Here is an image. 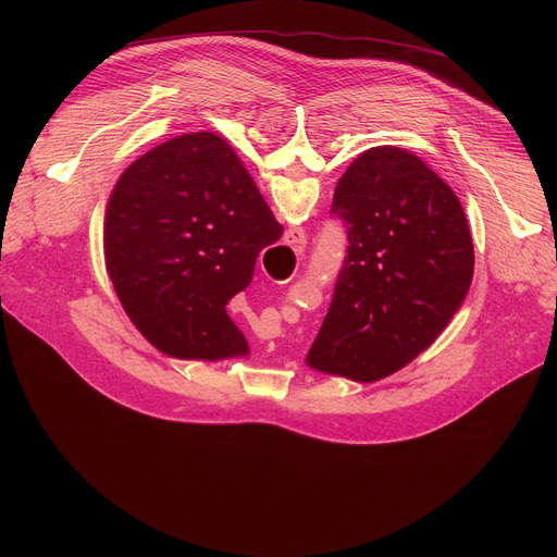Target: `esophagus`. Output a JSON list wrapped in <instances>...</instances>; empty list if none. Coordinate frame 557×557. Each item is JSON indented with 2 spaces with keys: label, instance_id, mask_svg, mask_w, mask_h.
Instances as JSON below:
<instances>
[{
  "label": "esophagus",
  "instance_id": "34e87169",
  "mask_svg": "<svg viewBox=\"0 0 557 557\" xmlns=\"http://www.w3.org/2000/svg\"><path fill=\"white\" fill-rule=\"evenodd\" d=\"M286 245H290L293 251L299 253V251L304 249V245H306V233H304V228H297V226L288 228V231H286Z\"/></svg>",
  "mask_w": 557,
  "mask_h": 557
}]
</instances>
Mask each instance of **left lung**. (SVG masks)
<instances>
[{
    "label": "left lung",
    "mask_w": 557,
    "mask_h": 557,
    "mask_svg": "<svg viewBox=\"0 0 557 557\" xmlns=\"http://www.w3.org/2000/svg\"><path fill=\"white\" fill-rule=\"evenodd\" d=\"M331 213L348 251L306 363L379 381L430 348L460 308L473 277L469 224L451 187L392 145L355 158Z\"/></svg>",
    "instance_id": "1"
}]
</instances>
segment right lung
<instances>
[{
	"label": "right lung",
	"instance_id": "right-lung-1",
	"mask_svg": "<svg viewBox=\"0 0 557 557\" xmlns=\"http://www.w3.org/2000/svg\"><path fill=\"white\" fill-rule=\"evenodd\" d=\"M284 226L231 145L176 136L119 178L103 226L114 290L143 337L176 359L249 352L226 301L253 280L260 251Z\"/></svg>",
	"mask_w": 557,
	"mask_h": 557
}]
</instances>
